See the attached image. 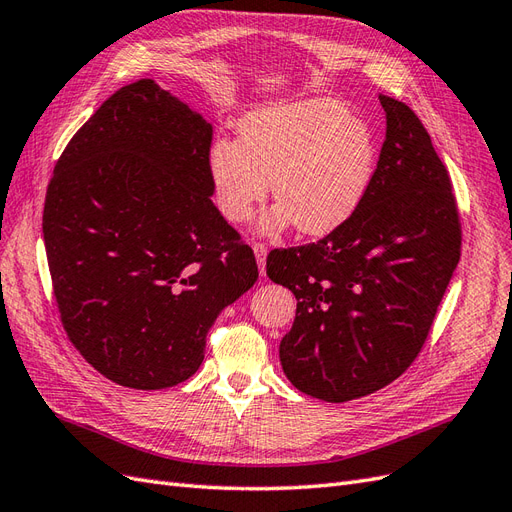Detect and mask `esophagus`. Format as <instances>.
<instances>
[{
    "label": "esophagus",
    "mask_w": 512,
    "mask_h": 512,
    "mask_svg": "<svg viewBox=\"0 0 512 512\" xmlns=\"http://www.w3.org/2000/svg\"><path fill=\"white\" fill-rule=\"evenodd\" d=\"M252 250H254V254H256V260H258V269H260V275H265V262H267V245H262V243H254L252 245Z\"/></svg>",
    "instance_id": "obj_1"
}]
</instances>
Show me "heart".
<instances>
[{"mask_svg":"<svg viewBox=\"0 0 512 512\" xmlns=\"http://www.w3.org/2000/svg\"><path fill=\"white\" fill-rule=\"evenodd\" d=\"M237 130V141L218 138L207 156L215 205L228 222L250 220L271 181L277 205L262 232L297 224L303 235H329L359 211L376 179L374 130L335 100L260 106Z\"/></svg>","mask_w":512,"mask_h":512,"instance_id":"heart-1","label":"heart"}]
</instances>
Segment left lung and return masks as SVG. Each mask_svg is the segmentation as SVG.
<instances>
[{
    "mask_svg": "<svg viewBox=\"0 0 512 512\" xmlns=\"http://www.w3.org/2000/svg\"><path fill=\"white\" fill-rule=\"evenodd\" d=\"M376 179L352 218L318 243L275 250L267 275L297 297L280 344L286 378L331 404L399 378L421 352L459 262L451 179L410 106L380 96Z\"/></svg>",
    "mask_w": 512,
    "mask_h": 512,
    "instance_id": "8db88e82",
    "label": "left lung"
}]
</instances>
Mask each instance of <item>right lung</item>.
<instances>
[{
  "mask_svg": "<svg viewBox=\"0 0 512 512\" xmlns=\"http://www.w3.org/2000/svg\"><path fill=\"white\" fill-rule=\"evenodd\" d=\"M211 123L156 81L121 87L55 164L42 235L85 361L138 391L188 380L222 309L258 280L213 205Z\"/></svg>",
  "mask_w": 512,
  "mask_h": 512,
  "instance_id": "right-lung-1",
  "label": "right lung"
}]
</instances>
